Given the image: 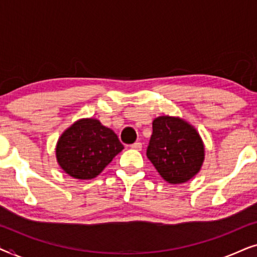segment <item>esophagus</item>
<instances>
[{
    "label": "esophagus",
    "instance_id": "obj_1",
    "mask_svg": "<svg viewBox=\"0 0 257 257\" xmlns=\"http://www.w3.org/2000/svg\"><path fill=\"white\" fill-rule=\"evenodd\" d=\"M131 147H132L133 150H137V151H142V149H143V145H142V143H135V144H132Z\"/></svg>",
    "mask_w": 257,
    "mask_h": 257
}]
</instances>
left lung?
I'll return each instance as SVG.
<instances>
[{
  "label": "left lung",
  "instance_id": "obj_1",
  "mask_svg": "<svg viewBox=\"0 0 257 257\" xmlns=\"http://www.w3.org/2000/svg\"><path fill=\"white\" fill-rule=\"evenodd\" d=\"M147 158L168 184L179 185L199 173L205 146L193 126L179 117L161 115L152 122Z\"/></svg>",
  "mask_w": 257,
  "mask_h": 257
}]
</instances>
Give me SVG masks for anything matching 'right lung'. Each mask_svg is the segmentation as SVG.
I'll list each match as a JSON object with an SVG mask.
<instances>
[{"mask_svg":"<svg viewBox=\"0 0 257 257\" xmlns=\"http://www.w3.org/2000/svg\"><path fill=\"white\" fill-rule=\"evenodd\" d=\"M124 146L111 128L98 119H79L66 128L56 145V158L63 171L79 180L99 175Z\"/></svg>","mask_w":257,"mask_h":257,"instance_id":"1","label":"right lung"}]
</instances>
